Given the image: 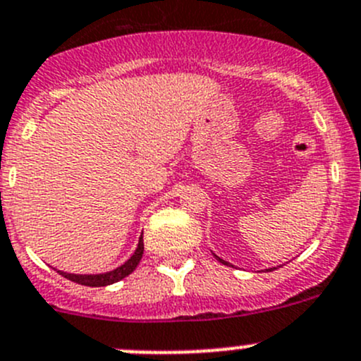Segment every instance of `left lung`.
Listing matches in <instances>:
<instances>
[{
  "label": "left lung",
  "mask_w": 361,
  "mask_h": 361,
  "mask_svg": "<svg viewBox=\"0 0 361 361\" xmlns=\"http://www.w3.org/2000/svg\"><path fill=\"white\" fill-rule=\"evenodd\" d=\"M215 257H216V255H215ZM216 259H219L220 262H224V264H229V262H226V261H224V259H220V257H216ZM266 271H268V269H266ZM269 271H271V269H269Z\"/></svg>",
  "instance_id": "1"
}]
</instances>
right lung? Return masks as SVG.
Returning a JSON list of instances; mask_svg holds the SVG:
<instances>
[{
	"mask_svg": "<svg viewBox=\"0 0 361 361\" xmlns=\"http://www.w3.org/2000/svg\"><path fill=\"white\" fill-rule=\"evenodd\" d=\"M142 252H145V243H142V236L139 238V245L135 248L134 255L128 259L125 264H121L120 268L113 269V271H107V274H99V275H75V274H65V271H59V275H63L68 281L77 282L80 286H90V288H104V286H111L114 282L121 281V279L128 277V275L137 268L139 261L142 257Z\"/></svg>",
	"mask_w": 361,
	"mask_h": 361,
	"instance_id": "obj_1",
	"label": "right lung"
}]
</instances>
